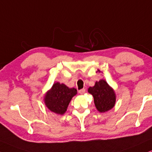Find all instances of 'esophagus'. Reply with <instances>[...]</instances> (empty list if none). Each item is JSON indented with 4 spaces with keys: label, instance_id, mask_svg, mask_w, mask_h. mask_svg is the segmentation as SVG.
I'll list each match as a JSON object with an SVG mask.
<instances>
[{
    "label": "esophagus",
    "instance_id": "esophagus-1",
    "mask_svg": "<svg viewBox=\"0 0 152 152\" xmlns=\"http://www.w3.org/2000/svg\"><path fill=\"white\" fill-rule=\"evenodd\" d=\"M78 92H79L80 94H81V95H83V94H84V93H86V89H85V88H83V89L80 90Z\"/></svg>",
    "mask_w": 152,
    "mask_h": 152
}]
</instances>
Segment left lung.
Here are the masks:
<instances>
[{
	"label": "left lung",
	"instance_id": "8db88e82",
	"mask_svg": "<svg viewBox=\"0 0 152 152\" xmlns=\"http://www.w3.org/2000/svg\"><path fill=\"white\" fill-rule=\"evenodd\" d=\"M88 92L93 96L95 107L99 112L104 113L114 107L116 95L104 80L96 82L95 86L88 88Z\"/></svg>",
	"mask_w": 152,
	"mask_h": 152
}]
</instances>
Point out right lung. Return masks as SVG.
Segmentation results:
<instances>
[{"label": "right lung", "instance_id": "obj_1", "mask_svg": "<svg viewBox=\"0 0 152 152\" xmlns=\"http://www.w3.org/2000/svg\"><path fill=\"white\" fill-rule=\"evenodd\" d=\"M77 93L75 88H69L64 84L56 83L46 94L45 103L50 110L57 114H64L71 99Z\"/></svg>", "mask_w": 152, "mask_h": 152}]
</instances>
